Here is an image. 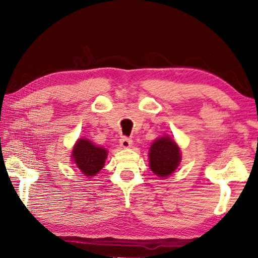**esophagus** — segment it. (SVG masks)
I'll return each mask as SVG.
<instances>
[{"mask_svg":"<svg viewBox=\"0 0 258 258\" xmlns=\"http://www.w3.org/2000/svg\"><path fill=\"white\" fill-rule=\"evenodd\" d=\"M119 144H120V146L123 147V149H130L131 146L133 145V141H132V139H130V138H122L119 140Z\"/></svg>","mask_w":258,"mask_h":258,"instance_id":"obj_1","label":"esophagus"}]
</instances>
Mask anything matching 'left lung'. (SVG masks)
I'll return each mask as SVG.
<instances>
[{
  "instance_id": "obj_1",
  "label": "left lung",
  "mask_w": 258,
  "mask_h": 258,
  "mask_svg": "<svg viewBox=\"0 0 258 258\" xmlns=\"http://www.w3.org/2000/svg\"><path fill=\"white\" fill-rule=\"evenodd\" d=\"M149 157L152 172L160 177L169 176L182 160L178 145L169 136H163L153 142Z\"/></svg>"
}]
</instances>
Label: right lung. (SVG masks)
Masks as SVG:
<instances>
[{
	"instance_id": "1",
	"label": "right lung",
	"mask_w": 258,
	"mask_h": 258,
	"mask_svg": "<svg viewBox=\"0 0 258 258\" xmlns=\"http://www.w3.org/2000/svg\"><path fill=\"white\" fill-rule=\"evenodd\" d=\"M106 157L107 151L94 145L90 140H78L72 151V161L85 176H94L100 172Z\"/></svg>"
}]
</instances>
